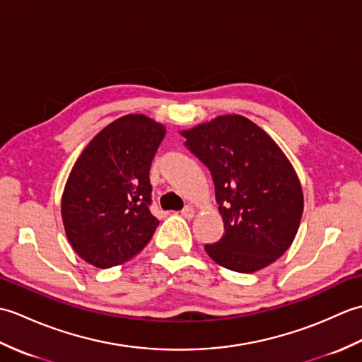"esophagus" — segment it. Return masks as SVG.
I'll return each instance as SVG.
<instances>
[{"mask_svg":"<svg viewBox=\"0 0 362 362\" xmlns=\"http://www.w3.org/2000/svg\"><path fill=\"white\" fill-rule=\"evenodd\" d=\"M194 214H196V210L193 209V206H185V209L182 210V216L187 219H193Z\"/></svg>","mask_w":362,"mask_h":362,"instance_id":"obj_1","label":"esophagus"}]
</instances>
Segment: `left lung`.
<instances>
[{"label": "left lung", "instance_id": "1", "mask_svg": "<svg viewBox=\"0 0 362 362\" xmlns=\"http://www.w3.org/2000/svg\"><path fill=\"white\" fill-rule=\"evenodd\" d=\"M209 166L226 233L205 245L230 271L252 274L286 252L300 226L303 191L294 166L271 136L241 115H222L182 130Z\"/></svg>", "mask_w": 362, "mask_h": 362}]
</instances>
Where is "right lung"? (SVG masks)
<instances>
[{"label": "right lung", "mask_w": 362, "mask_h": 362, "mask_svg": "<svg viewBox=\"0 0 362 362\" xmlns=\"http://www.w3.org/2000/svg\"><path fill=\"white\" fill-rule=\"evenodd\" d=\"M165 135L161 122L124 115L76 160L62 194V221L71 247L88 264H122L151 241L158 221L149 210V169Z\"/></svg>", "instance_id": "obj_1"}]
</instances>
